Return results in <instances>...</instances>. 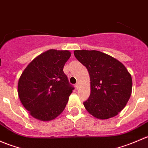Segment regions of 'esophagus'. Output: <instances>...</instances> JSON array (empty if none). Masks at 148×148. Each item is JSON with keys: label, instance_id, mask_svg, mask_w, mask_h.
<instances>
[{"label": "esophagus", "instance_id": "1", "mask_svg": "<svg viewBox=\"0 0 148 148\" xmlns=\"http://www.w3.org/2000/svg\"><path fill=\"white\" fill-rule=\"evenodd\" d=\"M75 86H76V88H77V89H79V84L77 83V84H76Z\"/></svg>", "mask_w": 148, "mask_h": 148}]
</instances>
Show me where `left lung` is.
<instances>
[{"label":"left lung","instance_id":"8db88e82","mask_svg":"<svg viewBox=\"0 0 148 148\" xmlns=\"http://www.w3.org/2000/svg\"><path fill=\"white\" fill-rule=\"evenodd\" d=\"M74 53L90 77V96L83 103L86 111L99 120L117 115L132 94V77L126 67L99 51L75 50Z\"/></svg>","mask_w":148,"mask_h":148}]
</instances>
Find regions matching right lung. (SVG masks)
Here are the masks:
<instances>
[{"mask_svg":"<svg viewBox=\"0 0 148 148\" xmlns=\"http://www.w3.org/2000/svg\"><path fill=\"white\" fill-rule=\"evenodd\" d=\"M71 56L68 50L49 49L33 59L18 83L23 107L34 118L50 121L62 113L74 87L64 73Z\"/></svg>","mask_w":148,"mask_h":148,"instance_id":"obj_1","label":"right lung"}]
</instances>
